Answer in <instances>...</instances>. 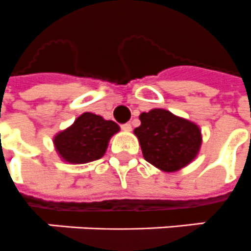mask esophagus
Masks as SVG:
<instances>
[{"instance_id": "esophagus-1", "label": "esophagus", "mask_w": 251, "mask_h": 251, "mask_svg": "<svg viewBox=\"0 0 251 251\" xmlns=\"http://www.w3.org/2000/svg\"><path fill=\"white\" fill-rule=\"evenodd\" d=\"M122 129L126 132H131L132 131V126L131 123H126V124H122Z\"/></svg>"}]
</instances>
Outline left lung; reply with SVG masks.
Wrapping results in <instances>:
<instances>
[{"instance_id": "obj_1", "label": "left lung", "mask_w": 251, "mask_h": 251, "mask_svg": "<svg viewBox=\"0 0 251 251\" xmlns=\"http://www.w3.org/2000/svg\"><path fill=\"white\" fill-rule=\"evenodd\" d=\"M141 126L135 129L142 155L162 171L174 172L185 167L201 148L200 128L189 120L163 109L140 115Z\"/></svg>"}]
</instances>
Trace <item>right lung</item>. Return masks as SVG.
I'll list each match as a JSON object with an SVG mask.
<instances>
[{
	"mask_svg": "<svg viewBox=\"0 0 251 251\" xmlns=\"http://www.w3.org/2000/svg\"><path fill=\"white\" fill-rule=\"evenodd\" d=\"M119 131V126L102 116L84 113L71 127L54 137L58 154L70 163H88L103 157L110 137Z\"/></svg>",
	"mask_w": 251,
	"mask_h": 251,
	"instance_id": "1",
	"label": "right lung"
}]
</instances>
